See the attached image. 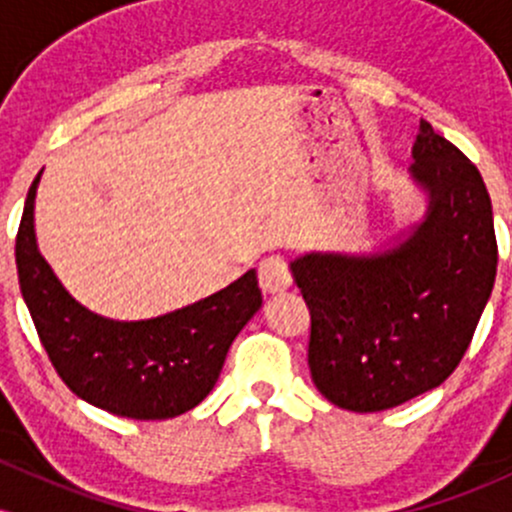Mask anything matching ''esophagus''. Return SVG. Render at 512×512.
<instances>
[{
    "instance_id": "esophagus-1",
    "label": "esophagus",
    "mask_w": 512,
    "mask_h": 512,
    "mask_svg": "<svg viewBox=\"0 0 512 512\" xmlns=\"http://www.w3.org/2000/svg\"><path fill=\"white\" fill-rule=\"evenodd\" d=\"M257 279H260V289L269 296L274 293H284L293 284V274L289 262L284 257H267L257 267Z\"/></svg>"
}]
</instances>
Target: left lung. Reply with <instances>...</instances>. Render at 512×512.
Returning <instances> with one entry per match:
<instances>
[{
	"instance_id": "1",
	"label": "left lung",
	"mask_w": 512,
	"mask_h": 512,
	"mask_svg": "<svg viewBox=\"0 0 512 512\" xmlns=\"http://www.w3.org/2000/svg\"><path fill=\"white\" fill-rule=\"evenodd\" d=\"M411 175L426 221L373 257L305 255L291 264L310 310L308 366L332 404L399 407L460 366L496 279L498 245L481 173L421 120Z\"/></svg>"
}]
</instances>
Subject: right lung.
Here are the masks:
<instances>
[{
	"instance_id": "right-lung-1",
	"label": "right lung",
	"mask_w": 512,
	"mask_h": 512,
	"mask_svg": "<svg viewBox=\"0 0 512 512\" xmlns=\"http://www.w3.org/2000/svg\"><path fill=\"white\" fill-rule=\"evenodd\" d=\"M28 190L16 233L23 301L64 385L93 407L127 419H173L197 407L219 380L228 346L260 310L255 269L231 286L175 313L115 322L88 313L62 289L40 257Z\"/></svg>"
}]
</instances>
